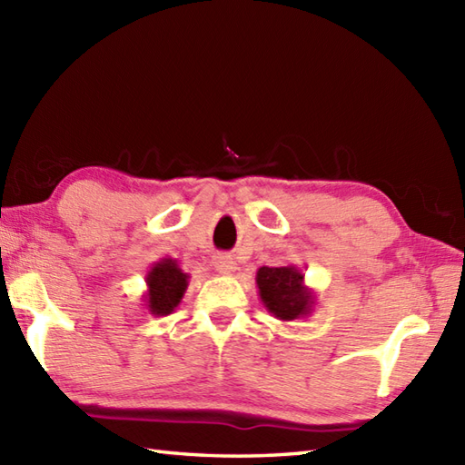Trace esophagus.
I'll use <instances>...</instances> for the list:
<instances>
[{
  "instance_id": "obj_1",
  "label": "esophagus",
  "mask_w": 465,
  "mask_h": 465,
  "mask_svg": "<svg viewBox=\"0 0 465 465\" xmlns=\"http://www.w3.org/2000/svg\"><path fill=\"white\" fill-rule=\"evenodd\" d=\"M213 268L220 273H232L235 270V262L232 255L217 253V255H213Z\"/></svg>"
}]
</instances>
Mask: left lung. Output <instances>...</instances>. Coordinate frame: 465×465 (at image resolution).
<instances>
[{
    "label": "left lung",
    "mask_w": 465,
    "mask_h": 465,
    "mask_svg": "<svg viewBox=\"0 0 465 465\" xmlns=\"http://www.w3.org/2000/svg\"><path fill=\"white\" fill-rule=\"evenodd\" d=\"M258 293L273 318L282 322H293L308 318L313 312L315 293L305 285V275L295 265L283 268H260L255 275Z\"/></svg>",
    "instance_id": "obj_1"
}]
</instances>
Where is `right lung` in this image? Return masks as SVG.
<instances>
[{"label": "right lung", "mask_w": 465, "mask_h": 465, "mask_svg": "<svg viewBox=\"0 0 465 465\" xmlns=\"http://www.w3.org/2000/svg\"><path fill=\"white\" fill-rule=\"evenodd\" d=\"M145 285L147 290L142 295L145 310L160 318V315H170L180 305L190 285V275L180 268L177 260L162 258L145 273Z\"/></svg>", "instance_id": "obj_1"}]
</instances>
